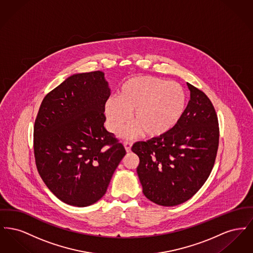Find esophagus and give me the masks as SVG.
Here are the masks:
<instances>
[{
  "label": "esophagus",
  "instance_id": "1",
  "mask_svg": "<svg viewBox=\"0 0 253 253\" xmlns=\"http://www.w3.org/2000/svg\"><path fill=\"white\" fill-rule=\"evenodd\" d=\"M124 147H125V150H126V152L127 153H129V152H131V148H132V142H130V141H124Z\"/></svg>",
  "mask_w": 253,
  "mask_h": 253
}]
</instances>
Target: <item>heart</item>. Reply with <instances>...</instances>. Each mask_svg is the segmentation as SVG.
I'll use <instances>...</instances> for the list:
<instances>
[{
	"label": "heart",
	"mask_w": 253,
	"mask_h": 253,
	"mask_svg": "<svg viewBox=\"0 0 253 253\" xmlns=\"http://www.w3.org/2000/svg\"><path fill=\"white\" fill-rule=\"evenodd\" d=\"M188 97L180 84L155 77H133L121 85L119 96H111L104 104V113L112 132H118L131 121L135 127L124 129L121 135L132 137L142 132L157 138L171 132L183 119Z\"/></svg>",
	"instance_id": "1"
}]
</instances>
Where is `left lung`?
I'll list each match as a JSON object with an SVG mask.
<instances>
[{
  "mask_svg": "<svg viewBox=\"0 0 253 253\" xmlns=\"http://www.w3.org/2000/svg\"><path fill=\"white\" fill-rule=\"evenodd\" d=\"M191 99L179 124L166 135L139 141L132 151L145 196L172 207L192 198L211 174L219 144L216 112L204 92L187 84Z\"/></svg>",
  "mask_w": 253,
  "mask_h": 253,
  "instance_id": "left-lung-1",
  "label": "left lung"
}]
</instances>
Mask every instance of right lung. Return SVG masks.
I'll list each match as a JSON object with an SVG mask.
<instances>
[{
  "label": "right lung",
  "instance_id": "add662e5",
  "mask_svg": "<svg viewBox=\"0 0 253 253\" xmlns=\"http://www.w3.org/2000/svg\"><path fill=\"white\" fill-rule=\"evenodd\" d=\"M110 95L104 73L75 74L49 92L39 109L37 169L49 190L66 204L87 207L98 201L126 155L104 128Z\"/></svg>",
  "mask_w": 253,
  "mask_h": 253
}]
</instances>
